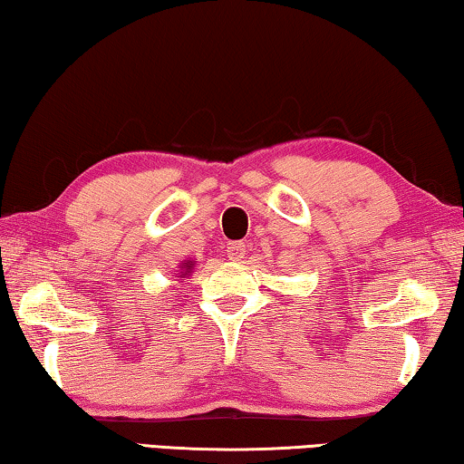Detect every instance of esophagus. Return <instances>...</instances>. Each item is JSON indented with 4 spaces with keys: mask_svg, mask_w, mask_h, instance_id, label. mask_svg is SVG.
<instances>
[{
    "mask_svg": "<svg viewBox=\"0 0 464 464\" xmlns=\"http://www.w3.org/2000/svg\"><path fill=\"white\" fill-rule=\"evenodd\" d=\"M227 256H229L233 262L243 260V256H246V243H243V241H231L229 246H227Z\"/></svg>",
    "mask_w": 464,
    "mask_h": 464,
    "instance_id": "esophagus-1",
    "label": "esophagus"
}]
</instances>
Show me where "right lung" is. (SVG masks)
Masks as SVG:
<instances>
[{"label":"right lung","instance_id":"add662e5","mask_svg":"<svg viewBox=\"0 0 464 464\" xmlns=\"http://www.w3.org/2000/svg\"><path fill=\"white\" fill-rule=\"evenodd\" d=\"M182 268H184V272H179V278H186V274L194 268V262H184Z\"/></svg>","mask_w":464,"mask_h":464}]
</instances>
